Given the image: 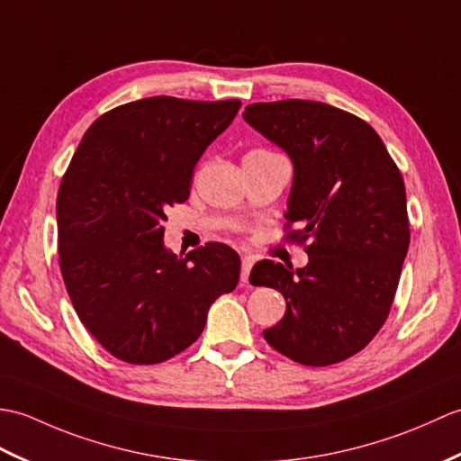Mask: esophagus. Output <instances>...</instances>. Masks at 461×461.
I'll list each match as a JSON object with an SVG mask.
<instances>
[{"label": "esophagus", "mask_w": 461, "mask_h": 461, "mask_svg": "<svg viewBox=\"0 0 461 461\" xmlns=\"http://www.w3.org/2000/svg\"><path fill=\"white\" fill-rule=\"evenodd\" d=\"M252 258H249V257H244L242 258V270H240V282L242 284H247L249 282V276H250V270H252Z\"/></svg>", "instance_id": "1"}]
</instances>
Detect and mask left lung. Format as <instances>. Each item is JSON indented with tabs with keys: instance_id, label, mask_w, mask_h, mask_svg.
<instances>
[{
	"instance_id": "obj_1",
	"label": "left lung",
	"mask_w": 461,
	"mask_h": 461,
	"mask_svg": "<svg viewBox=\"0 0 461 461\" xmlns=\"http://www.w3.org/2000/svg\"><path fill=\"white\" fill-rule=\"evenodd\" d=\"M242 118L290 158L285 219L310 240L303 268L262 260L250 272L285 298L264 339L302 365L349 359L383 327L401 280L411 242L401 171L366 122L323 102H258Z\"/></svg>"
}]
</instances>
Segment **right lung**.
Wrapping results in <instances>:
<instances>
[{"label": "right lung", "instance_id": "obj_1", "mask_svg": "<svg viewBox=\"0 0 461 461\" xmlns=\"http://www.w3.org/2000/svg\"><path fill=\"white\" fill-rule=\"evenodd\" d=\"M240 100L141 98L106 112L80 140L60 181V274L92 337L134 365L167 361L197 341L219 295L239 284L240 257L222 242L177 257L166 211Z\"/></svg>", "mask_w": 461, "mask_h": 461}]
</instances>
